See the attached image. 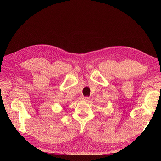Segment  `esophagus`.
<instances>
[{
  "mask_svg": "<svg viewBox=\"0 0 161 161\" xmlns=\"http://www.w3.org/2000/svg\"><path fill=\"white\" fill-rule=\"evenodd\" d=\"M89 97H88V96H85V97H82V99L83 100H85V101H88L89 100Z\"/></svg>",
  "mask_w": 161,
  "mask_h": 161,
  "instance_id": "34e87169",
  "label": "esophagus"
}]
</instances>
